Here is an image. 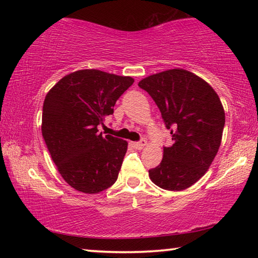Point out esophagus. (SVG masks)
I'll return each mask as SVG.
<instances>
[{"mask_svg": "<svg viewBox=\"0 0 258 258\" xmlns=\"http://www.w3.org/2000/svg\"><path fill=\"white\" fill-rule=\"evenodd\" d=\"M133 146H134V148H137V149L141 150L147 146V141L146 140H141L140 142H133Z\"/></svg>", "mask_w": 258, "mask_h": 258, "instance_id": "obj_1", "label": "esophagus"}]
</instances>
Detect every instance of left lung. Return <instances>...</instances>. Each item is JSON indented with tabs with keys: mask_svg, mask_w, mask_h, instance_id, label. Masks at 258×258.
<instances>
[{
	"mask_svg": "<svg viewBox=\"0 0 258 258\" xmlns=\"http://www.w3.org/2000/svg\"><path fill=\"white\" fill-rule=\"evenodd\" d=\"M139 86L155 100L173 142L149 171L150 180L164 190H185L205 175L220 149L225 124L221 100L206 81L182 68L148 76Z\"/></svg>",
	"mask_w": 258,
	"mask_h": 258,
	"instance_id": "1",
	"label": "left lung"
}]
</instances>
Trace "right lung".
<instances>
[{"mask_svg": "<svg viewBox=\"0 0 258 258\" xmlns=\"http://www.w3.org/2000/svg\"><path fill=\"white\" fill-rule=\"evenodd\" d=\"M134 83L130 76L83 69L47 92L42 135L60 175L84 194H99L116 182L127 141L98 133L118 98Z\"/></svg>", "mask_w": 258, "mask_h": 258, "instance_id": "obj_1", "label": "right lung"}]
</instances>
